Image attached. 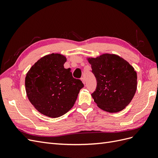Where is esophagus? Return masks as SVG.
Wrapping results in <instances>:
<instances>
[{"mask_svg": "<svg viewBox=\"0 0 158 158\" xmlns=\"http://www.w3.org/2000/svg\"><path fill=\"white\" fill-rule=\"evenodd\" d=\"M81 80H82V83H83L84 84H85V79H84V78H81Z\"/></svg>", "mask_w": 158, "mask_h": 158, "instance_id": "obj_1", "label": "esophagus"}]
</instances>
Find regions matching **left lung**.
Segmentation results:
<instances>
[{"instance_id":"8db88e82","label":"left lung","mask_w":158,"mask_h":158,"mask_svg":"<svg viewBox=\"0 0 158 158\" xmlns=\"http://www.w3.org/2000/svg\"><path fill=\"white\" fill-rule=\"evenodd\" d=\"M97 87L92 96L103 111L117 113L131 103L137 88V74L127 60L114 54L88 58Z\"/></svg>"}]
</instances>
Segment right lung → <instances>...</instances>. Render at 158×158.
Listing matches in <instances>:
<instances>
[{"mask_svg": "<svg viewBox=\"0 0 158 158\" xmlns=\"http://www.w3.org/2000/svg\"><path fill=\"white\" fill-rule=\"evenodd\" d=\"M66 57L58 53L47 55L38 60L26 74L27 96L38 111L56 118L73 107L82 81L74 78L70 69L64 68Z\"/></svg>", "mask_w": 158, "mask_h": 158, "instance_id": "1", "label": "right lung"}]
</instances>
